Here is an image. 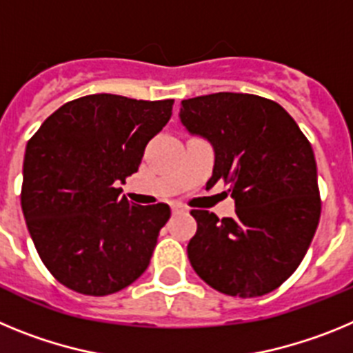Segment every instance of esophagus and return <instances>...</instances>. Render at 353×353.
Wrapping results in <instances>:
<instances>
[{"label": "esophagus", "instance_id": "34e87169", "mask_svg": "<svg viewBox=\"0 0 353 353\" xmlns=\"http://www.w3.org/2000/svg\"><path fill=\"white\" fill-rule=\"evenodd\" d=\"M171 210H173V214H180V212H187V208L182 207V205H179V203H174V205H171Z\"/></svg>", "mask_w": 353, "mask_h": 353}]
</instances>
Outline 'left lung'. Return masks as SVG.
Listing matches in <instances>:
<instances>
[{"mask_svg":"<svg viewBox=\"0 0 353 353\" xmlns=\"http://www.w3.org/2000/svg\"><path fill=\"white\" fill-rule=\"evenodd\" d=\"M180 120L212 143L207 185L223 180L235 215L191 210L192 269L214 290L260 297L292 276L310 249L322 201L313 148L277 102L251 93H212L182 101Z\"/></svg>","mask_w":353,"mask_h":353,"instance_id":"8db88e82","label":"left lung"}]
</instances>
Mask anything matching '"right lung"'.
<instances>
[{
    "label": "right lung",
    "instance_id": "obj_1",
    "mask_svg": "<svg viewBox=\"0 0 353 353\" xmlns=\"http://www.w3.org/2000/svg\"><path fill=\"white\" fill-rule=\"evenodd\" d=\"M171 109V99L86 95L61 105L28 141L21 207L40 260L67 288L104 297L148 267L171 210L130 203L117 185L138 171Z\"/></svg>",
    "mask_w": 353,
    "mask_h": 353
}]
</instances>
